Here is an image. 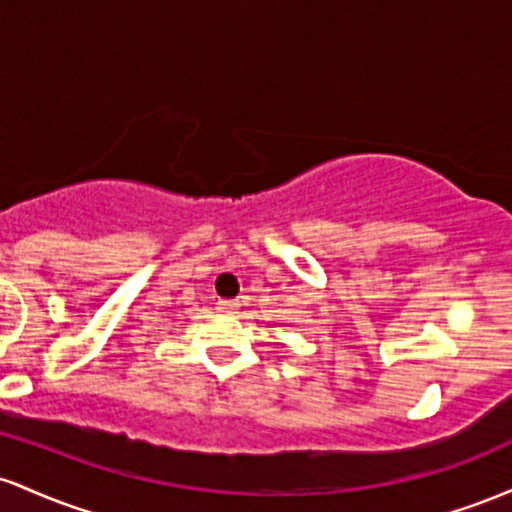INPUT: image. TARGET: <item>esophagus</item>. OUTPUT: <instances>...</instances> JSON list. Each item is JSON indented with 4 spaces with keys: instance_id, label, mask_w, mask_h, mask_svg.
Segmentation results:
<instances>
[{
    "instance_id": "esophagus-1",
    "label": "esophagus",
    "mask_w": 512,
    "mask_h": 512,
    "mask_svg": "<svg viewBox=\"0 0 512 512\" xmlns=\"http://www.w3.org/2000/svg\"><path fill=\"white\" fill-rule=\"evenodd\" d=\"M240 308L238 301H228V298H221L219 303H216V310L219 313H236V310Z\"/></svg>"
}]
</instances>
